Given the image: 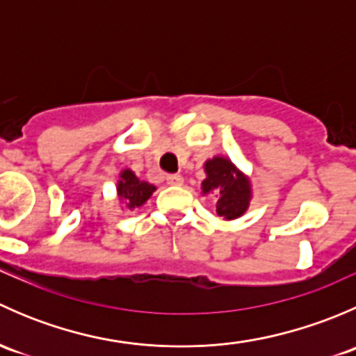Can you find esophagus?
Here are the masks:
<instances>
[{"mask_svg": "<svg viewBox=\"0 0 356 356\" xmlns=\"http://www.w3.org/2000/svg\"><path fill=\"white\" fill-rule=\"evenodd\" d=\"M167 182L170 186H181L182 182H184V179H182L181 174H168L167 175Z\"/></svg>", "mask_w": 356, "mask_h": 356, "instance_id": "esophagus-1", "label": "esophagus"}]
</instances>
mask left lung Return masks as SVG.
I'll return each instance as SVG.
<instances>
[{"label": "left lung", "instance_id": "8db88e82", "mask_svg": "<svg viewBox=\"0 0 356 356\" xmlns=\"http://www.w3.org/2000/svg\"><path fill=\"white\" fill-rule=\"evenodd\" d=\"M207 179L203 181V193L215 191L220 195L217 201L218 217L236 218L243 215L250 201V184L234 165L225 158H213L204 163Z\"/></svg>", "mask_w": 356, "mask_h": 356}]
</instances>
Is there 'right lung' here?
I'll return each instance as SVG.
<instances>
[{
    "mask_svg": "<svg viewBox=\"0 0 356 356\" xmlns=\"http://www.w3.org/2000/svg\"><path fill=\"white\" fill-rule=\"evenodd\" d=\"M120 177L122 179L118 182V196H120V200L124 201L127 208L141 207L152 196V193L155 191V186L139 181L131 170H124Z\"/></svg>",
    "mask_w": 356,
    "mask_h": 356,
    "instance_id": "right-lung-1",
    "label": "right lung"
}]
</instances>
